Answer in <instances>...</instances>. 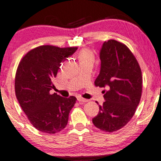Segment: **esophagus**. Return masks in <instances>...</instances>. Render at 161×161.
Wrapping results in <instances>:
<instances>
[{
	"label": "esophagus",
	"mask_w": 161,
	"mask_h": 161,
	"mask_svg": "<svg viewBox=\"0 0 161 161\" xmlns=\"http://www.w3.org/2000/svg\"><path fill=\"white\" fill-rule=\"evenodd\" d=\"M78 102H81V103L88 102V100H86V99L83 98L82 97H78Z\"/></svg>",
	"instance_id": "obj_1"
}]
</instances>
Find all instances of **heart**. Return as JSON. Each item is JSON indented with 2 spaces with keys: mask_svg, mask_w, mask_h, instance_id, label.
Returning a JSON list of instances; mask_svg holds the SVG:
<instances>
[{
  "mask_svg": "<svg viewBox=\"0 0 161 161\" xmlns=\"http://www.w3.org/2000/svg\"><path fill=\"white\" fill-rule=\"evenodd\" d=\"M79 61L80 62L86 61H94V56L92 52L88 48H83L79 53Z\"/></svg>",
  "mask_w": 161,
  "mask_h": 161,
  "instance_id": "obj_1",
  "label": "heart"
}]
</instances>
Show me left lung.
Masks as SVG:
<instances>
[{
  "label": "left lung",
  "mask_w": 161,
  "mask_h": 161,
  "mask_svg": "<svg viewBox=\"0 0 161 161\" xmlns=\"http://www.w3.org/2000/svg\"><path fill=\"white\" fill-rule=\"evenodd\" d=\"M100 58V71L94 85L105 88V101L99 105L92 122L101 130L113 133L125 127L136 113L142 93V69L130 50L114 39L103 43Z\"/></svg>",
  "instance_id": "left-lung-1"
}]
</instances>
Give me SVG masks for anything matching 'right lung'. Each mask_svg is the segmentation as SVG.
Returning <instances> with one entry per match:
<instances>
[{
	"label": "right lung",
	"instance_id": "1",
	"mask_svg": "<svg viewBox=\"0 0 161 161\" xmlns=\"http://www.w3.org/2000/svg\"><path fill=\"white\" fill-rule=\"evenodd\" d=\"M77 47L42 45L31 50L19 61L14 79L15 95L24 113L38 130L54 134L67 126L77 98L61 97L50 91L61 63Z\"/></svg>",
	"mask_w": 161,
	"mask_h": 161
}]
</instances>
